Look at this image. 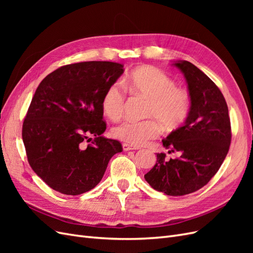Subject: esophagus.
Here are the masks:
<instances>
[{"mask_svg": "<svg viewBox=\"0 0 253 253\" xmlns=\"http://www.w3.org/2000/svg\"><path fill=\"white\" fill-rule=\"evenodd\" d=\"M122 149H124V151H131V150H138L139 147H136V145H131L128 143H124L122 144Z\"/></svg>", "mask_w": 253, "mask_h": 253, "instance_id": "esophagus-1", "label": "esophagus"}]
</instances>
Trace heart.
<instances>
[{"label": "heart", "mask_w": 253, "mask_h": 253, "mask_svg": "<svg viewBox=\"0 0 253 253\" xmlns=\"http://www.w3.org/2000/svg\"><path fill=\"white\" fill-rule=\"evenodd\" d=\"M125 86L134 95L149 99L145 115L155 119H126L115 126L113 136L133 145H141L160 134V125L174 129L185 122L190 114L191 99L185 89L176 87L173 79L154 66L136 68L125 80ZM126 93L119 82L106 88L102 97V110L109 118L119 119L125 111Z\"/></svg>", "instance_id": "obj_1"}]
</instances>
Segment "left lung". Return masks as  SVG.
<instances>
[{
    "label": "left lung",
    "mask_w": 253,
    "mask_h": 253,
    "mask_svg": "<svg viewBox=\"0 0 253 253\" xmlns=\"http://www.w3.org/2000/svg\"><path fill=\"white\" fill-rule=\"evenodd\" d=\"M173 65L185 76L191 110L183 126L163 139V144L179 156L168 160L165 153H158L156 165L144 178L159 192L181 196L200 190L216 174L230 147L231 126L216 84L189 61Z\"/></svg>",
    "instance_id": "left-lung-1"
}]
</instances>
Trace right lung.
<instances>
[{
	"label": "right lung",
	"mask_w": 253,
	"mask_h": 253,
	"mask_svg": "<svg viewBox=\"0 0 253 253\" xmlns=\"http://www.w3.org/2000/svg\"><path fill=\"white\" fill-rule=\"evenodd\" d=\"M124 65L87 61L59 67L38 86L23 122L28 163L51 189L79 195L102 179L110 159L122 151L118 140L101 136L102 97L124 74ZM95 138L86 148L83 141Z\"/></svg>",
	"instance_id": "add662e5"
}]
</instances>
